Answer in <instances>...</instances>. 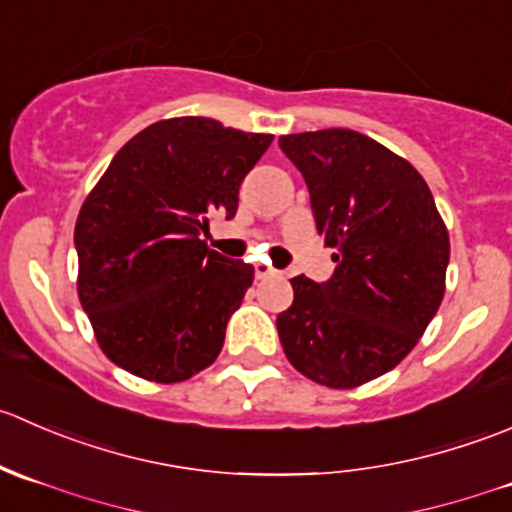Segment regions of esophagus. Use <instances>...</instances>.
<instances>
[{
	"mask_svg": "<svg viewBox=\"0 0 512 512\" xmlns=\"http://www.w3.org/2000/svg\"><path fill=\"white\" fill-rule=\"evenodd\" d=\"M255 275H257V280H265V277L277 275V270H275V267L267 265V262H257V265H255Z\"/></svg>",
	"mask_w": 512,
	"mask_h": 512,
	"instance_id": "1",
	"label": "esophagus"
}]
</instances>
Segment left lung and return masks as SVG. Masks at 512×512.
Masks as SVG:
<instances>
[{
    "mask_svg": "<svg viewBox=\"0 0 512 512\" xmlns=\"http://www.w3.org/2000/svg\"><path fill=\"white\" fill-rule=\"evenodd\" d=\"M282 153L302 173L314 223L337 270L327 282L294 277L277 314L289 364L329 389H354L394 369L436 317L448 232L426 180L364 133H292Z\"/></svg>",
    "mask_w": 512,
    "mask_h": 512,
    "instance_id": "8db88e82",
    "label": "left lung"
}]
</instances>
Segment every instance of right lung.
<instances>
[{"instance_id":"right-lung-1","label":"right lung","mask_w":512,"mask_h":512,"mask_svg":"<svg viewBox=\"0 0 512 512\" xmlns=\"http://www.w3.org/2000/svg\"><path fill=\"white\" fill-rule=\"evenodd\" d=\"M270 133L215 118L158 121L111 160L76 220L79 299L103 354L121 369L185 381L218 359L255 267L210 250V215L237 213Z\"/></svg>"}]
</instances>
